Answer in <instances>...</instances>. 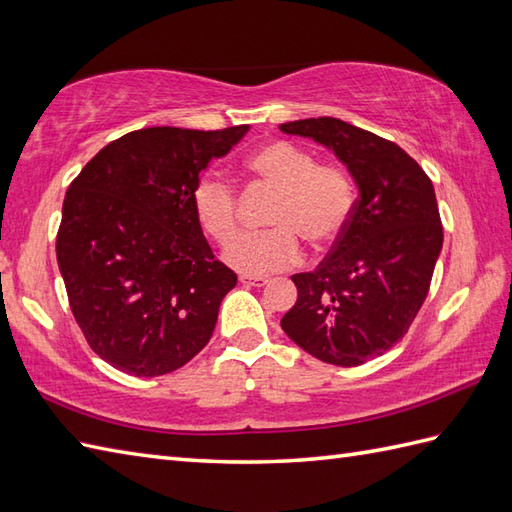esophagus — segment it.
I'll list each match as a JSON object with an SVG mask.
<instances>
[{"instance_id": "1", "label": "esophagus", "mask_w": 512, "mask_h": 512, "mask_svg": "<svg viewBox=\"0 0 512 512\" xmlns=\"http://www.w3.org/2000/svg\"><path fill=\"white\" fill-rule=\"evenodd\" d=\"M241 280V284H245V286H265L269 280L267 278H263V276H243L239 278Z\"/></svg>"}]
</instances>
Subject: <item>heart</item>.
<instances>
[{"label":"heart","mask_w":512,"mask_h":512,"mask_svg":"<svg viewBox=\"0 0 512 512\" xmlns=\"http://www.w3.org/2000/svg\"><path fill=\"white\" fill-rule=\"evenodd\" d=\"M247 169L278 193L267 232L243 234L226 252V263L249 276L293 267L302 243L326 249L339 241L354 213L356 191L345 169L319 165L310 149L291 141H269L249 154ZM193 213L199 226L226 245L239 232V197L219 171H208L193 189Z\"/></svg>","instance_id":"obj_1"}]
</instances>
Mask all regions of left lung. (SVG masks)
Segmentation results:
<instances>
[{
    "label": "left lung",
    "instance_id": "8db88e82",
    "mask_svg": "<svg viewBox=\"0 0 512 512\" xmlns=\"http://www.w3.org/2000/svg\"><path fill=\"white\" fill-rule=\"evenodd\" d=\"M280 130L328 147L358 186L332 252L291 278L297 302L280 326L323 363L363 365L402 339L428 295L443 247L434 186L400 145L352 123L317 117Z\"/></svg>",
    "mask_w": 512,
    "mask_h": 512
}]
</instances>
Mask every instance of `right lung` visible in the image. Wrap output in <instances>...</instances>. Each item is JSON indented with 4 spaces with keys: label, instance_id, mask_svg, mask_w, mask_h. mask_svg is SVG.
<instances>
[{
    "label": "right lung",
    "instance_id": "right-lung-1",
    "mask_svg": "<svg viewBox=\"0 0 512 512\" xmlns=\"http://www.w3.org/2000/svg\"><path fill=\"white\" fill-rule=\"evenodd\" d=\"M247 130H134L99 149L71 182L56 258L73 317L108 365L165 376L213 336L236 273L210 249L193 189Z\"/></svg>",
    "mask_w": 512,
    "mask_h": 512
}]
</instances>
